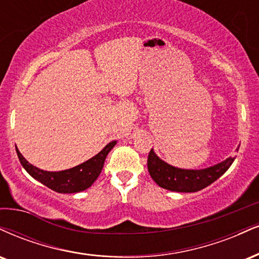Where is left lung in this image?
Wrapping results in <instances>:
<instances>
[{"label":"left lung","mask_w":259,"mask_h":259,"mask_svg":"<svg viewBox=\"0 0 259 259\" xmlns=\"http://www.w3.org/2000/svg\"><path fill=\"white\" fill-rule=\"evenodd\" d=\"M234 159L235 158L229 157L222 163L207 169L185 170L166 164L155 155L153 149H151L147 159V167L149 175L161 188L172 192L192 193L200 191L220 179L229 169Z\"/></svg>","instance_id":"8db88e82"}]
</instances>
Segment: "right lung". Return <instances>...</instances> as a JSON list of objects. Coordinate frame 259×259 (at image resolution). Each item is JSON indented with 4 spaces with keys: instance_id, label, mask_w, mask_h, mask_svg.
Here are the masks:
<instances>
[{
    "instance_id": "obj_1",
    "label": "right lung",
    "mask_w": 259,
    "mask_h": 259,
    "mask_svg": "<svg viewBox=\"0 0 259 259\" xmlns=\"http://www.w3.org/2000/svg\"><path fill=\"white\" fill-rule=\"evenodd\" d=\"M114 145H116V141H112L99 154L87 160L85 163L77 165L72 169L58 171V172H51V171L40 170L33 166L21 155L18 148L15 149H17L18 158L21 165L33 179L58 193H78L89 188L98 179L104 167L106 157L114 147Z\"/></svg>"
}]
</instances>
